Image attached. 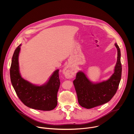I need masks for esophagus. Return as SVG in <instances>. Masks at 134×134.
I'll return each mask as SVG.
<instances>
[{"mask_svg":"<svg viewBox=\"0 0 134 134\" xmlns=\"http://www.w3.org/2000/svg\"><path fill=\"white\" fill-rule=\"evenodd\" d=\"M63 74L66 78H71L74 75V71L69 66H66L63 70Z\"/></svg>","mask_w":134,"mask_h":134,"instance_id":"esophagus-1","label":"esophagus"}]
</instances>
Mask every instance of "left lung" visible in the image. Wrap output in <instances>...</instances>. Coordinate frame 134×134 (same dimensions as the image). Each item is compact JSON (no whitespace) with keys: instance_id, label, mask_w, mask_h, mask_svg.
<instances>
[{"instance_id":"1","label":"left lung","mask_w":134,"mask_h":134,"mask_svg":"<svg viewBox=\"0 0 134 134\" xmlns=\"http://www.w3.org/2000/svg\"><path fill=\"white\" fill-rule=\"evenodd\" d=\"M118 51L116 63L114 73L109 79L99 83L91 82L82 72H78L73 83L76 90L78 101L82 107L90 109L108 102L115 96L122 74L120 49L115 43Z\"/></svg>"}]
</instances>
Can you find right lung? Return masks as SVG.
<instances>
[{
    "mask_svg": "<svg viewBox=\"0 0 134 134\" xmlns=\"http://www.w3.org/2000/svg\"><path fill=\"white\" fill-rule=\"evenodd\" d=\"M20 46L14 51L10 71L11 83L17 96L24 105L30 108L43 111L54 109L57 105V92L60 85L59 70H56L47 82L40 86L25 80L19 71Z\"/></svg>",
    "mask_w": 134,
    "mask_h": 134,
    "instance_id": "1",
    "label": "right lung"
}]
</instances>
